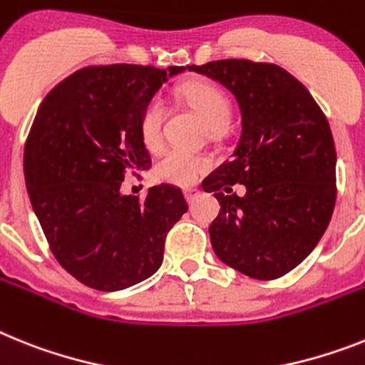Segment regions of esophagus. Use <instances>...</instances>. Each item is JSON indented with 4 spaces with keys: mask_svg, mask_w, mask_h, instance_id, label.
<instances>
[{
    "mask_svg": "<svg viewBox=\"0 0 365 365\" xmlns=\"http://www.w3.org/2000/svg\"><path fill=\"white\" fill-rule=\"evenodd\" d=\"M183 195H185V198H187L189 204H192V202H195L198 197H200V191H198L197 187H187V189H185V191H183Z\"/></svg>",
    "mask_w": 365,
    "mask_h": 365,
    "instance_id": "34e87169",
    "label": "esophagus"
}]
</instances>
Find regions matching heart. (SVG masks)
Instances as JSON below:
<instances>
[{
    "label": "heart",
    "instance_id": "heart-1",
    "mask_svg": "<svg viewBox=\"0 0 365 365\" xmlns=\"http://www.w3.org/2000/svg\"><path fill=\"white\" fill-rule=\"evenodd\" d=\"M180 98L200 116V120L210 130L225 128L230 118V102L219 87L204 81L189 83L180 88ZM165 103L161 98L148 100L139 118L140 139L148 148H155L161 140V125H163ZM210 165L204 155L192 154L182 148H167L155 161L154 174L158 180L176 185H189L204 173Z\"/></svg>",
    "mask_w": 365,
    "mask_h": 365
}]
</instances>
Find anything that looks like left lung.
<instances>
[{"label":"left lung","instance_id":"obj_1","mask_svg":"<svg viewBox=\"0 0 365 365\" xmlns=\"http://www.w3.org/2000/svg\"><path fill=\"white\" fill-rule=\"evenodd\" d=\"M189 70L235 96L241 133L232 159L202 182L220 211L210 226L217 258L258 280L295 269L323 237L336 204L332 131L308 88L277 64L211 61ZM241 182V197L231 185Z\"/></svg>","mask_w":365,"mask_h":365}]
</instances>
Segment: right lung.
Wrapping results in <instances>:
<instances>
[{
	"mask_svg": "<svg viewBox=\"0 0 365 365\" xmlns=\"http://www.w3.org/2000/svg\"><path fill=\"white\" fill-rule=\"evenodd\" d=\"M183 70L87 66L38 107L24 150L29 200L57 262L98 292L152 277L168 230L189 210L182 189L168 183L150 187L145 198L122 192L125 174L152 165L140 111Z\"/></svg>",
	"mask_w": 365,
	"mask_h": 365,
	"instance_id": "1",
	"label": "right lung"
}]
</instances>
